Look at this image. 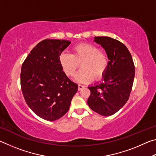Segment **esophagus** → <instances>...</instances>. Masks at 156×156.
I'll return each mask as SVG.
<instances>
[{"label":"esophagus","instance_id":"esophagus-1","mask_svg":"<svg viewBox=\"0 0 156 156\" xmlns=\"http://www.w3.org/2000/svg\"><path fill=\"white\" fill-rule=\"evenodd\" d=\"M84 87H85V86H84V85H83V84H78V90H81V89H83V88H84Z\"/></svg>","mask_w":156,"mask_h":156}]
</instances>
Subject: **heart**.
<instances>
[{
  "mask_svg": "<svg viewBox=\"0 0 156 156\" xmlns=\"http://www.w3.org/2000/svg\"><path fill=\"white\" fill-rule=\"evenodd\" d=\"M60 63L67 76H72L80 64L81 69L75 76V80L86 83L93 78H101L107 69L109 57L107 53L99 47L89 43H82L72 49V54L62 53Z\"/></svg>",
  "mask_w": 156,
  "mask_h": 156,
  "instance_id": "heart-1",
  "label": "heart"
}]
</instances>
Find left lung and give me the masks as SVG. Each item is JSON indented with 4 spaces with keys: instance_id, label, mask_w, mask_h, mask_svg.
Returning a JSON list of instances; mask_svg holds the SVG:
<instances>
[{
    "instance_id": "8db88e82",
    "label": "left lung",
    "mask_w": 156,
    "mask_h": 156,
    "mask_svg": "<svg viewBox=\"0 0 156 156\" xmlns=\"http://www.w3.org/2000/svg\"><path fill=\"white\" fill-rule=\"evenodd\" d=\"M109 55V63L102 82L89 87L87 104L99 114L109 116L122 108L130 96L135 66L130 52L119 41L107 36L95 37Z\"/></svg>"
}]
</instances>
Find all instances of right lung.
Returning <instances> with one entry per match:
<instances>
[{
  "label": "right lung",
  "mask_w": 156,
  "mask_h": 156,
  "mask_svg": "<svg viewBox=\"0 0 156 156\" xmlns=\"http://www.w3.org/2000/svg\"><path fill=\"white\" fill-rule=\"evenodd\" d=\"M70 43L57 39L42 41L22 65L20 87L25 100L44 120L54 121L62 117L78 91V84L68 78L60 63V54Z\"/></svg>",
  "instance_id": "add662e5"
}]
</instances>
